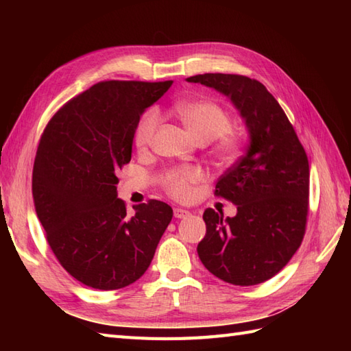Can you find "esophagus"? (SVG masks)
Wrapping results in <instances>:
<instances>
[{
    "instance_id": "34e87169",
    "label": "esophagus",
    "mask_w": 351,
    "mask_h": 351,
    "mask_svg": "<svg viewBox=\"0 0 351 351\" xmlns=\"http://www.w3.org/2000/svg\"><path fill=\"white\" fill-rule=\"evenodd\" d=\"M173 214H175L176 219H185V217H189V215H190V211L184 210V208H175Z\"/></svg>"
}]
</instances>
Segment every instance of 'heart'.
Masks as SVG:
<instances>
[{"label":"heart","mask_w":351,"mask_h":351,"mask_svg":"<svg viewBox=\"0 0 351 351\" xmlns=\"http://www.w3.org/2000/svg\"><path fill=\"white\" fill-rule=\"evenodd\" d=\"M176 116L181 119L185 128L197 141L217 140L223 136L219 145V154L225 158H232L237 152L238 140L234 134L228 132L230 121L225 110L217 102L208 99H191L180 101L173 106ZM160 114L156 110H149L140 119L136 131V146L143 151L154 138V134L158 128ZM200 180V173L195 169H185L181 171H171L167 176L169 191L176 199H187L191 195V184Z\"/></svg>","instance_id":"b5f03b06"}]
</instances>
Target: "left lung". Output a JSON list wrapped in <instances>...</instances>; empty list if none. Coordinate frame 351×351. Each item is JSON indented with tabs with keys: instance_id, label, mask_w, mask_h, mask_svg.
Here are the masks:
<instances>
[{
	"instance_id": "8db88e82",
	"label": "left lung",
	"mask_w": 351,
	"mask_h": 351,
	"mask_svg": "<svg viewBox=\"0 0 351 351\" xmlns=\"http://www.w3.org/2000/svg\"><path fill=\"white\" fill-rule=\"evenodd\" d=\"M187 81L226 96L249 136L245 154L215 185V195L237 205V215L205 210L206 234L197 255L219 279L256 285L279 273L302 244L309 197L306 152L279 102L259 81L230 73Z\"/></svg>"
}]
</instances>
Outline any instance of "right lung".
Returning a JSON list of instances; mask_svg holds the SVG:
<instances>
[{
	"label": "right lung",
	"instance_id": "add662e5",
	"mask_svg": "<svg viewBox=\"0 0 351 351\" xmlns=\"http://www.w3.org/2000/svg\"><path fill=\"white\" fill-rule=\"evenodd\" d=\"M173 81H104L57 111L33 169L36 213L63 268L95 289L140 279L155 255L171 208L151 200L126 214L117 171L131 161L141 114Z\"/></svg>",
	"mask_w": 351,
	"mask_h": 351
}]
</instances>
